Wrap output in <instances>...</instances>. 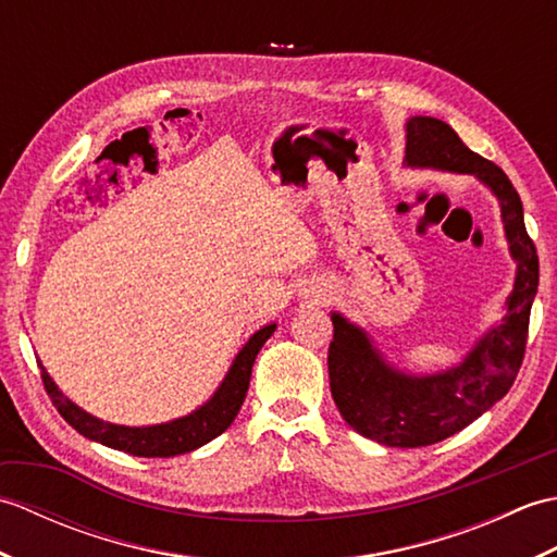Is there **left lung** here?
I'll list each match as a JSON object with an SVG mask.
<instances>
[{
    "label": "left lung",
    "mask_w": 557,
    "mask_h": 557,
    "mask_svg": "<svg viewBox=\"0 0 557 557\" xmlns=\"http://www.w3.org/2000/svg\"><path fill=\"white\" fill-rule=\"evenodd\" d=\"M407 160L421 168L476 174L493 188L517 260V280L503 323L479 342L465 363L431 377L393 371L359 327L333 313L330 393L354 431L387 447L441 443L507 395L524 361L531 301L539 289V256L524 227L522 200L498 164L469 150L453 126L433 116H413L407 124Z\"/></svg>",
    "instance_id": "obj_1"
}]
</instances>
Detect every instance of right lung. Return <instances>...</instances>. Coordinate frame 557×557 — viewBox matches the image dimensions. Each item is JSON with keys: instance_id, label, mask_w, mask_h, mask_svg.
Segmentation results:
<instances>
[{"instance_id": "obj_1", "label": "right lung", "mask_w": 557, "mask_h": 557, "mask_svg": "<svg viewBox=\"0 0 557 557\" xmlns=\"http://www.w3.org/2000/svg\"><path fill=\"white\" fill-rule=\"evenodd\" d=\"M275 333V325H265L263 330L246 342V347L239 351V357L234 359L232 369L224 377V383L206 407L194 411L191 417L176 419L170 423L148 425V429H128V425H114L108 421H100L90 417L83 409H78L74 401H69L62 393H59L52 377L40 366V377L45 385V393L50 395L52 405L62 413L64 421L76 429L81 435L90 437V441L102 443L114 449H122L126 455L136 457H174L191 453V449L210 443L212 437L222 435L230 429L232 421L239 413L246 393L248 381H251V369L258 357L260 347L265 345L268 337Z\"/></svg>"}]
</instances>
